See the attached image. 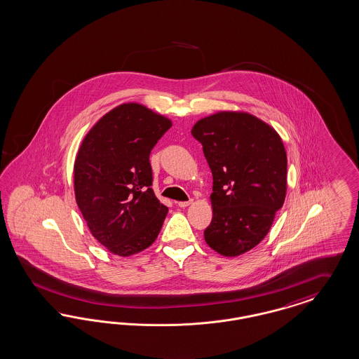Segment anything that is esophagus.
<instances>
[{"mask_svg": "<svg viewBox=\"0 0 359 359\" xmlns=\"http://www.w3.org/2000/svg\"><path fill=\"white\" fill-rule=\"evenodd\" d=\"M192 204V200H188V201H179L177 203V205L180 207V208H187L188 205H191Z\"/></svg>", "mask_w": 359, "mask_h": 359, "instance_id": "obj_1", "label": "esophagus"}]
</instances>
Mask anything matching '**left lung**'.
Wrapping results in <instances>:
<instances>
[{"instance_id": "obj_1", "label": "left lung", "mask_w": 359, "mask_h": 359, "mask_svg": "<svg viewBox=\"0 0 359 359\" xmlns=\"http://www.w3.org/2000/svg\"><path fill=\"white\" fill-rule=\"evenodd\" d=\"M210 164L212 222L205 243L236 257L259 245L284 205L287 159L272 126L245 111H219L191 130Z\"/></svg>"}]
</instances>
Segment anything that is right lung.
<instances>
[{"label":"right lung","instance_id":"1","mask_svg":"<svg viewBox=\"0 0 359 359\" xmlns=\"http://www.w3.org/2000/svg\"><path fill=\"white\" fill-rule=\"evenodd\" d=\"M171 126L167 116L128 102L104 114L79 146L75 201L91 235L112 255H136L161 232L168 208L149 188V154Z\"/></svg>","mask_w":359,"mask_h":359}]
</instances>
